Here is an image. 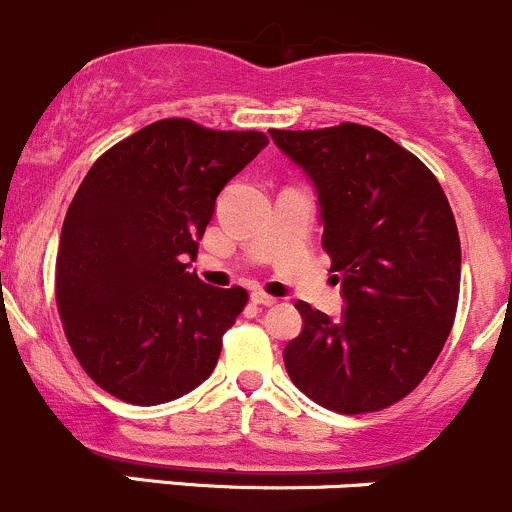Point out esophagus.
<instances>
[{"mask_svg":"<svg viewBox=\"0 0 512 512\" xmlns=\"http://www.w3.org/2000/svg\"><path fill=\"white\" fill-rule=\"evenodd\" d=\"M251 301H254L256 306H276L278 298L268 296V293H263V291H254L251 293Z\"/></svg>","mask_w":512,"mask_h":512,"instance_id":"obj_1","label":"esophagus"}]
</instances>
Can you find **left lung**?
Here are the masks:
<instances>
[{
  "mask_svg": "<svg viewBox=\"0 0 512 512\" xmlns=\"http://www.w3.org/2000/svg\"><path fill=\"white\" fill-rule=\"evenodd\" d=\"M318 196L323 249L341 273V321L298 301L303 331L283 348L293 386L356 416L406 398L455 321L460 239L421 159L361 124L268 131Z\"/></svg>",
  "mask_w": 512,
  "mask_h": 512,
  "instance_id": "8db88e82",
  "label": "left lung"
}]
</instances>
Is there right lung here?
I'll return each mask as SVG.
<instances>
[{
  "instance_id": "right-lung-1",
  "label": "right lung",
  "mask_w": 512,
  "mask_h": 512,
  "mask_svg": "<svg viewBox=\"0 0 512 512\" xmlns=\"http://www.w3.org/2000/svg\"><path fill=\"white\" fill-rule=\"evenodd\" d=\"M258 131L164 119L111 146L62 226L57 306L96 386L136 406L174 401L211 376L244 288L189 271L224 186L256 159Z\"/></svg>"
}]
</instances>
